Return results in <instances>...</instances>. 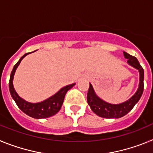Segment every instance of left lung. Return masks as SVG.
<instances>
[{
    "mask_svg": "<svg viewBox=\"0 0 153 153\" xmlns=\"http://www.w3.org/2000/svg\"><path fill=\"white\" fill-rule=\"evenodd\" d=\"M124 56L127 59V62L129 65L136 68L140 71V86L138 90L129 100L120 104H110L99 98L94 93L93 86L90 83L88 93H87V102L93 113L102 118H120L132 110L136 102L140 100V97L143 93L144 89V70L138 60L135 56H131L129 53L123 52Z\"/></svg>",
    "mask_w": 153,
    "mask_h": 153,
    "instance_id": "8db88e82",
    "label": "left lung"
}]
</instances>
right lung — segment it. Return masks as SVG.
Listing matches in <instances>:
<instances>
[{"label":"right lung","instance_id":"1","mask_svg":"<svg viewBox=\"0 0 153 153\" xmlns=\"http://www.w3.org/2000/svg\"><path fill=\"white\" fill-rule=\"evenodd\" d=\"M29 53H27L24 56H21V59L14 65V67L12 70L10 80H9V90H10V95H11L12 98L14 100L17 106L27 115L35 119L48 118V117H52L59 112L63 102L66 93L70 88H72L73 86L75 85V83L64 86L62 89H60L56 94H54L46 100L43 101V102H37V103H31V102H28L23 100L22 98H21L17 95V93L14 90L13 86V79L15 70L17 67H18V65L20 64L23 58Z\"/></svg>","mask_w":153,"mask_h":153}]
</instances>
